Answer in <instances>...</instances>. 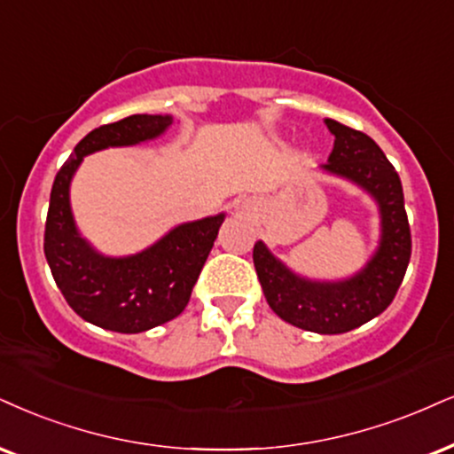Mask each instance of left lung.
<instances>
[{"instance_id": "obj_1", "label": "left lung", "mask_w": 454, "mask_h": 454, "mask_svg": "<svg viewBox=\"0 0 454 454\" xmlns=\"http://www.w3.org/2000/svg\"><path fill=\"white\" fill-rule=\"evenodd\" d=\"M334 134L328 172L362 184L381 206L383 239L368 267L339 284H316L296 278L273 259L265 244L253 250L254 270L267 303L282 320L320 334L349 333L387 309L411 261L412 239L404 193L395 168L368 134L326 120Z\"/></svg>"}]
</instances>
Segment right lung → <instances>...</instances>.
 Instances as JSON below:
<instances>
[{"label":"right lung","instance_id":"right-lung-1","mask_svg":"<svg viewBox=\"0 0 454 454\" xmlns=\"http://www.w3.org/2000/svg\"><path fill=\"white\" fill-rule=\"evenodd\" d=\"M170 121L168 115H130L94 128L56 172L43 253L67 303L94 326L134 334L176 317L189 303L225 218L218 215L176 227L149 250L128 259H105L77 236L69 208V183L83 155L149 141Z\"/></svg>","mask_w":454,"mask_h":454}]
</instances>
